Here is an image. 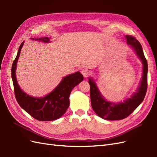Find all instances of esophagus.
I'll list each match as a JSON object with an SVG mask.
<instances>
[{
  "instance_id": "1",
  "label": "esophagus",
  "mask_w": 157,
  "mask_h": 157,
  "mask_svg": "<svg viewBox=\"0 0 157 157\" xmlns=\"http://www.w3.org/2000/svg\"><path fill=\"white\" fill-rule=\"evenodd\" d=\"M81 73H82V74L84 75V78H87V77L90 75V72L88 71L87 69H82Z\"/></svg>"
}]
</instances>
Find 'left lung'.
Returning a JSON list of instances; mask_svg holds the SVG:
<instances>
[{"label": "left lung", "instance_id": "obj_1", "mask_svg": "<svg viewBox=\"0 0 157 157\" xmlns=\"http://www.w3.org/2000/svg\"><path fill=\"white\" fill-rule=\"evenodd\" d=\"M125 38L128 44L135 51L138 57L142 63V77L140 86L131 97L123 102L114 103L106 101L103 97L96 86L94 79L89 78L90 86V99L92 107L96 114L104 119L113 121L126 118L144 101L147 90L148 63L144 56L142 45L134 36L127 35Z\"/></svg>", "mask_w": 157, "mask_h": 157}]
</instances>
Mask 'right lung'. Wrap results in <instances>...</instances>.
Listing matches in <instances>:
<instances>
[{
  "label": "right lung",
  "mask_w": 157,
  "mask_h": 157,
  "mask_svg": "<svg viewBox=\"0 0 157 157\" xmlns=\"http://www.w3.org/2000/svg\"><path fill=\"white\" fill-rule=\"evenodd\" d=\"M31 39L45 43L50 42L48 37ZM23 44L24 42L19 46L11 69V77L17 101L23 110L38 121H54L59 119L65 114L69 107V98L72 90L84 80V76L79 71H77L64 77L59 85L44 97H34L26 94L19 87L15 75L17 63Z\"/></svg>",
  "instance_id": "1"
}]
</instances>
